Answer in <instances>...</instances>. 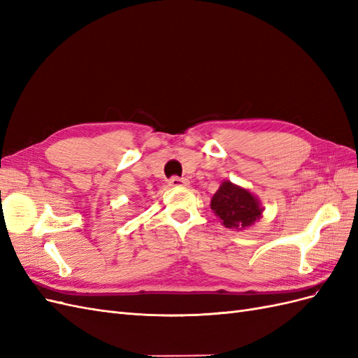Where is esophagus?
Here are the masks:
<instances>
[{"label":"esophagus","instance_id":"esophagus-1","mask_svg":"<svg viewBox=\"0 0 358 358\" xmlns=\"http://www.w3.org/2000/svg\"><path fill=\"white\" fill-rule=\"evenodd\" d=\"M169 185H170V187H175V188H179V187H187V185H188V180H187V179H183V178H178V176H175V178H171V179L169 180Z\"/></svg>","mask_w":358,"mask_h":358}]
</instances>
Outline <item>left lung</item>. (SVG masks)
Returning <instances> with one entry per match:
<instances>
[{
    "label": "left lung",
    "mask_w": 358,
    "mask_h": 358,
    "mask_svg": "<svg viewBox=\"0 0 358 358\" xmlns=\"http://www.w3.org/2000/svg\"><path fill=\"white\" fill-rule=\"evenodd\" d=\"M210 209L218 216L224 227L233 230H245L262 218L263 208L259 200L248 189L224 180L213 194Z\"/></svg>",
    "instance_id": "8db88e82"
}]
</instances>
